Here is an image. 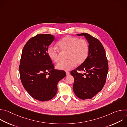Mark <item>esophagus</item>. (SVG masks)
I'll list each match as a JSON object with an SVG mask.
<instances>
[{"instance_id": "esophagus-1", "label": "esophagus", "mask_w": 127, "mask_h": 127, "mask_svg": "<svg viewBox=\"0 0 127 127\" xmlns=\"http://www.w3.org/2000/svg\"><path fill=\"white\" fill-rule=\"evenodd\" d=\"M66 75H69L70 74V72H68V71H66Z\"/></svg>"}]
</instances>
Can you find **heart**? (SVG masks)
<instances>
[{"instance_id":"obj_1","label":"heart","mask_w":127,"mask_h":127,"mask_svg":"<svg viewBox=\"0 0 127 127\" xmlns=\"http://www.w3.org/2000/svg\"><path fill=\"white\" fill-rule=\"evenodd\" d=\"M57 45L60 51L66 52V58L67 59L57 64L56 67L58 70H69L76 64L81 65L83 63L88 57L89 44L83 39L67 35L59 41ZM59 50L52 47H49L47 49L48 56L54 62L57 63L60 60Z\"/></svg>"}]
</instances>
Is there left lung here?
Masks as SVG:
<instances>
[{
	"instance_id": "1",
	"label": "left lung",
	"mask_w": 127,
	"mask_h": 127,
	"mask_svg": "<svg viewBox=\"0 0 127 127\" xmlns=\"http://www.w3.org/2000/svg\"><path fill=\"white\" fill-rule=\"evenodd\" d=\"M77 35L84 36L89 49L85 62L71 72L74 78L73 91L81 99H91L101 91L105 84L108 70L107 60L103 46L98 39L85 32ZM78 70L86 73L81 74Z\"/></svg>"
}]
</instances>
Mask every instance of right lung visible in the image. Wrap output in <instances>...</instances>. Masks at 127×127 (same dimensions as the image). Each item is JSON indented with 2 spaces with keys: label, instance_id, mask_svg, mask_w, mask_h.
<instances>
[{
  "label": "right lung",
  "instance_id": "obj_1",
  "mask_svg": "<svg viewBox=\"0 0 127 127\" xmlns=\"http://www.w3.org/2000/svg\"><path fill=\"white\" fill-rule=\"evenodd\" d=\"M50 34H38L25 45L19 66L20 78L25 89L33 98L47 101L57 92V84L66 76L64 71L54 69L47 49L55 40Z\"/></svg>",
  "mask_w": 127,
  "mask_h": 127
}]
</instances>
